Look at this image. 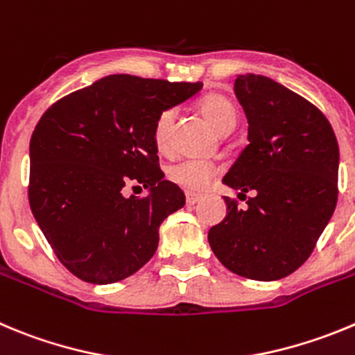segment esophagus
Instances as JSON below:
<instances>
[{"instance_id": "obj_1", "label": "esophagus", "mask_w": 355, "mask_h": 355, "mask_svg": "<svg viewBox=\"0 0 355 355\" xmlns=\"http://www.w3.org/2000/svg\"><path fill=\"white\" fill-rule=\"evenodd\" d=\"M200 199H202V195L193 193V191H188V193H187V204H188V206H195V204L199 202Z\"/></svg>"}]
</instances>
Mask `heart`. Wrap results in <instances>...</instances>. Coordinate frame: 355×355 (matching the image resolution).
<instances>
[{
	"label": "heart",
	"mask_w": 355,
	"mask_h": 355,
	"mask_svg": "<svg viewBox=\"0 0 355 355\" xmlns=\"http://www.w3.org/2000/svg\"><path fill=\"white\" fill-rule=\"evenodd\" d=\"M199 110L220 133L232 132L237 123L236 107L230 103V100H227L222 95L204 96L199 103ZM175 112L172 109L164 110L156 118L155 128H153V139H155L156 148L160 151H167L171 148ZM214 174H216V171H214L213 165L202 160H195V158L175 162L168 167V180L178 184V187L191 191L206 190L211 181H213Z\"/></svg>",
	"instance_id": "obj_1"
}]
</instances>
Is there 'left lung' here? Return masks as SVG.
Masks as SVG:
<instances>
[{"mask_svg":"<svg viewBox=\"0 0 355 355\" xmlns=\"http://www.w3.org/2000/svg\"><path fill=\"white\" fill-rule=\"evenodd\" d=\"M234 93L248 119V146L223 183L227 216L207 234L211 250L243 278L275 282L306 262L334 213L340 148L326 116L264 76H237Z\"/></svg>","mask_w":355,"mask_h":355,"instance_id":"1","label":"left lung"}]
</instances>
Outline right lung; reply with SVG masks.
<instances>
[{"label":"right lung","instance_id":"1","mask_svg":"<svg viewBox=\"0 0 355 355\" xmlns=\"http://www.w3.org/2000/svg\"><path fill=\"white\" fill-rule=\"evenodd\" d=\"M202 89L107 76L58 100L29 142V206L61 264L87 284L107 285L137 272L158 248V229L187 202L164 180L153 128L158 114ZM130 180L150 191L125 198Z\"/></svg>","mask_w":355,"mask_h":355}]
</instances>
